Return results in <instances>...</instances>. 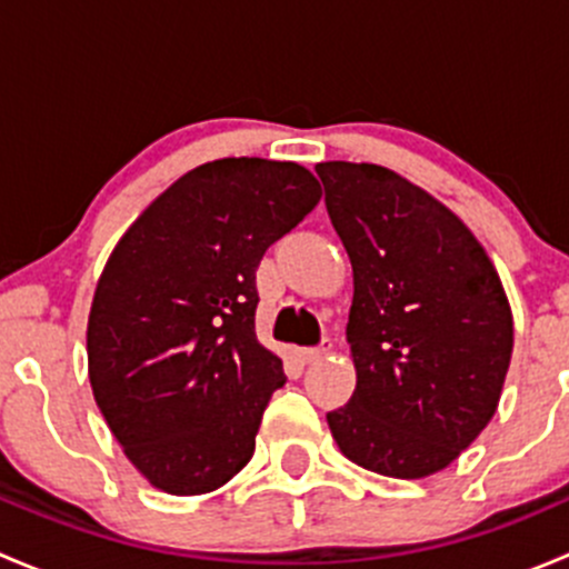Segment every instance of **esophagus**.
I'll list each match as a JSON object with an SVG mask.
<instances>
[{"label": "esophagus", "mask_w": 569, "mask_h": 569, "mask_svg": "<svg viewBox=\"0 0 569 569\" xmlns=\"http://www.w3.org/2000/svg\"><path fill=\"white\" fill-rule=\"evenodd\" d=\"M330 347H332L330 338H321L319 347H302V349H297V358H300L302 363H317V360H321L327 352H330Z\"/></svg>", "instance_id": "obj_1"}]
</instances>
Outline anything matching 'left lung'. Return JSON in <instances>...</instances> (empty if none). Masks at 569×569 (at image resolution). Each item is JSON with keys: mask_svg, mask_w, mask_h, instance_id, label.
I'll return each mask as SVG.
<instances>
[{"mask_svg": "<svg viewBox=\"0 0 569 569\" xmlns=\"http://www.w3.org/2000/svg\"><path fill=\"white\" fill-rule=\"evenodd\" d=\"M317 173L355 278L358 386L327 423L360 468L423 479L496 416L512 358L509 300L468 226L421 187L366 162Z\"/></svg>", "mask_w": 569, "mask_h": 569, "instance_id": "8db88e82", "label": "left lung"}]
</instances>
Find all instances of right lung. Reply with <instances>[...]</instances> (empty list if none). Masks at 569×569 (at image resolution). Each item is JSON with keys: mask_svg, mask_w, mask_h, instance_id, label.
Listing matches in <instances>:
<instances>
[{"mask_svg": "<svg viewBox=\"0 0 569 569\" xmlns=\"http://www.w3.org/2000/svg\"><path fill=\"white\" fill-rule=\"evenodd\" d=\"M321 187L295 162L189 170L109 256L88 319L96 405L126 457L170 496H203L256 451L283 360L256 338V269Z\"/></svg>", "mask_w": 569, "mask_h": 569, "instance_id": "obj_1", "label": "right lung"}]
</instances>
